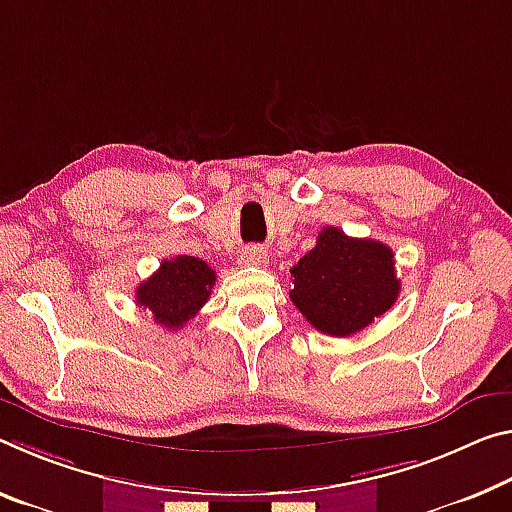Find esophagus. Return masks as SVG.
Wrapping results in <instances>:
<instances>
[{
	"label": "esophagus",
	"mask_w": 512,
	"mask_h": 512,
	"mask_svg": "<svg viewBox=\"0 0 512 512\" xmlns=\"http://www.w3.org/2000/svg\"><path fill=\"white\" fill-rule=\"evenodd\" d=\"M266 259H269V253L262 246H250L239 253V264L243 266H264Z\"/></svg>",
	"instance_id": "34e87169"
}]
</instances>
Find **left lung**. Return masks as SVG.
Returning <instances> with one entry per match:
<instances>
[{
	"instance_id": "8db88e82",
	"label": "left lung",
	"mask_w": 512,
	"mask_h": 512,
	"mask_svg": "<svg viewBox=\"0 0 512 512\" xmlns=\"http://www.w3.org/2000/svg\"><path fill=\"white\" fill-rule=\"evenodd\" d=\"M291 278V303L330 337H348L371 326L401 291L392 248L348 237L339 227H323L316 246L294 264Z\"/></svg>"
}]
</instances>
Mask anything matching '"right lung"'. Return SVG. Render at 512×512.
<instances>
[{
	"mask_svg": "<svg viewBox=\"0 0 512 512\" xmlns=\"http://www.w3.org/2000/svg\"><path fill=\"white\" fill-rule=\"evenodd\" d=\"M216 273L191 255L164 259L157 273L136 287V303L148 307L154 321L168 330L182 328L212 296Z\"/></svg>",
	"mask_w": 512,
	"mask_h": 512,
	"instance_id": "1",
	"label": "right lung"
}]
</instances>
